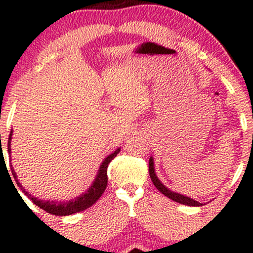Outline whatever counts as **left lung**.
<instances>
[{
	"label": "left lung",
	"mask_w": 253,
	"mask_h": 253,
	"mask_svg": "<svg viewBox=\"0 0 253 253\" xmlns=\"http://www.w3.org/2000/svg\"><path fill=\"white\" fill-rule=\"evenodd\" d=\"M149 172H150V177H151V181L153 182L155 187L161 191L162 194H164L165 196L169 197V199L172 200V201L182 203V205H187V206H193V207H199V206H202V203H200L199 201H195L194 199H190V197L182 195V194L175 193V191L170 190L169 188H167L165 185L159 181V178L156 175V171H155V163H153V157H150V161H149Z\"/></svg>",
	"instance_id": "obj_1"
}]
</instances>
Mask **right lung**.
<instances>
[{"label": "right lung", "instance_id": "add662e5", "mask_svg": "<svg viewBox=\"0 0 253 253\" xmlns=\"http://www.w3.org/2000/svg\"><path fill=\"white\" fill-rule=\"evenodd\" d=\"M11 135H13V129L10 130L9 138H8V152H9V155L11 153V149H10ZM119 152H120V149L115 150L114 152L110 153L108 157H106L104 161L102 162V164L100 165V169H98L96 178L94 179V182H92V184L90 185L89 189L84 194H82V195L75 197V199L72 200H69V201H63V202L50 201V200H42V199H38L36 196H32L31 194L28 193V191L26 190L21 184H20L13 167H11V173H13V177L15 178L17 187H20V189L22 190V193H24L28 199H31L32 202H33L36 206H38V207H40L42 210L47 211V213L53 214V215H58V216L71 215V214L78 213V211H85L86 208L91 207V206L94 205L98 199H100L101 195L103 194L104 189L107 188V182H108L107 168H108L110 162L117 157Z\"/></svg>", "mask_w": 253, "mask_h": 253}]
</instances>
